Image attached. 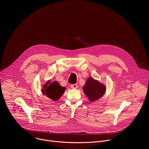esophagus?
I'll return each instance as SVG.
<instances>
[{"label": "esophagus", "mask_w": 149, "mask_h": 149, "mask_svg": "<svg viewBox=\"0 0 149 149\" xmlns=\"http://www.w3.org/2000/svg\"><path fill=\"white\" fill-rule=\"evenodd\" d=\"M71 87L72 88H78V85L77 84H72V85H71Z\"/></svg>", "instance_id": "1"}]
</instances>
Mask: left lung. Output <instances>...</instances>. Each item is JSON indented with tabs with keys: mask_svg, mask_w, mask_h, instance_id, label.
<instances>
[{
	"mask_svg": "<svg viewBox=\"0 0 149 149\" xmlns=\"http://www.w3.org/2000/svg\"><path fill=\"white\" fill-rule=\"evenodd\" d=\"M82 89L84 94L88 98L89 100L93 102L103 96L106 88L104 84L99 81L93 78L88 77Z\"/></svg>",
	"mask_w": 149,
	"mask_h": 149,
	"instance_id": "1",
	"label": "left lung"
}]
</instances>
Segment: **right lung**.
<instances>
[{
	"instance_id": "right-lung-1",
	"label": "right lung",
	"mask_w": 149,
	"mask_h": 149,
	"mask_svg": "<svg viewBox=\"0 0 149 149\" xmlns=\"http://www.w3.org/2000/svg\"><path fill=\"white\" fill-rule=\"evenodd\" d=\"M65 90V87L61 86L57 81L51 83V81H49L44 85L42 92L49 98L53 101H56L64 93Z\"/></svg>"
}]
</instances>
